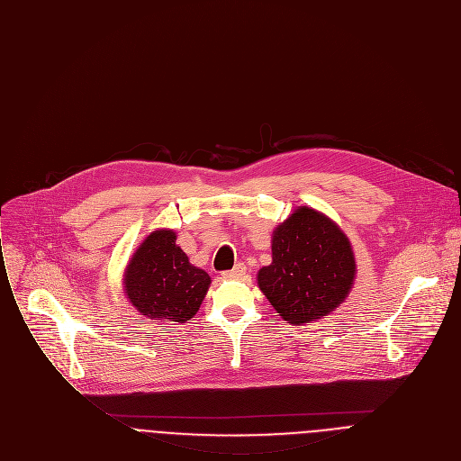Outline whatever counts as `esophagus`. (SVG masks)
Listing matches in <instances>:
<instances>
[{"instance_id": "esophagus-1", "label": "esophagus", "mask_w": 461, "mask_h": 461, "mask_svg": "<svg viewBox=\"0 0 461 461\" xmlns=\"http://www.w3.org/2000/svg\"><path fill=\"white\" fill-rule=\"evenodd\" d=\"M245 274H247L245 263H238V265H234V268L223 272V276H225V278H229V280H240V278H243Z\"/></svg>"}]
</instances>
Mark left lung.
Wrapping results in <instances>:
<instances>
[{"instance_id": "8db88e82", "label": "left lung", "mask_w": 461, "mask_h": 461, "mask_svg": "<svg viewBox=\"0 0 461 461\" xmlns=\"http://www.w3.org/2000/svg\"><path fill=\"white\" fill-rule=\"evenodd\" d=\"M356 259L348 238L325 214L296 209L272 232V263L258 287L287 323L303 325L330 314L348 296Z\"/></svg>"}]
</instances>
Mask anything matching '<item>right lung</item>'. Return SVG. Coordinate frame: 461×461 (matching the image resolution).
Listing matches in <instances>:
<instances>
[{
  "label": "right lung",
  "mask_w": 461,
  "mask_h": 461,
  "mask_svg": "<svg viewBox=\"0 0 461 461\" xmlns=\"http://www.w3.org/2000/svg\"><path fill=\"white\" fill-rule=\"evenodd\" d=\"M125 294L149 320L185 323L198 311L209 291L211 276L194 267L176 245V232H150L125 268Z\"/></svg>",
  "instance_id": "right-lung-1"
}]
</instances>
